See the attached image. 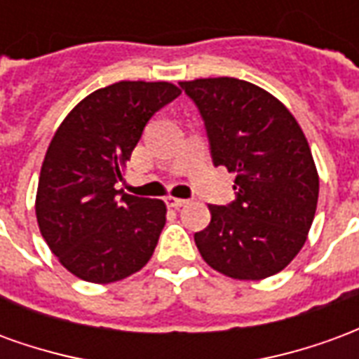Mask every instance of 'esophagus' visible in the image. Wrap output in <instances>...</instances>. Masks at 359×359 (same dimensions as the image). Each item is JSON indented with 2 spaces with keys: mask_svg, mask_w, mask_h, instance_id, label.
<instances>
[{
  "mask_svg": "<svg viewBox=\"0 0 359 359\" xmlns=\"http://www.w3.org/2000/svg\"><path fill=\"white\" fill-rule=\"evenodd\" d=\"M165 203H167V208H182V205H187L188 200H182V198H172V196H169V198H165Z\"/></svg>",
  "mask_w": 359,
  "mask_h": 359,
  "instance_id": "obj_1",
  "label": "esophagus"
}]
</instances>
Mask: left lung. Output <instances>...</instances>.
<instances>
[{
    "label": "left lung",
    "instance_id": "obj_1",
    "mask_svg": "<svg viewBox=\"0 0 359 359\" xmlns=\"http://www.w3.org/2000/svg\"><path fill=\"white\" fill-rule=\"evenodd\" d=\"M202 113L213 163L236 172V202L210 205L194 234L203 262L226 277L262 280L308 241L319 175L298 121L277 97L231 76L180 82Z\"/></svg>",
    "mask_w": 359,
    "mask_h": 359
}]
</instances>
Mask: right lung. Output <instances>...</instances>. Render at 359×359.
<instances>
[{
    "label": "right lung",
    "instance_id": "add662e5",
    "mask_svg": "<svg viewBox=\"0 0 359 359\" xmlns=\"http://www.w3.org/2000/svg\"><path fill=\"white\" fill-rule=\"evenodd\" d=\"M179 94L171 82H115L76 103L53 134L38 180L36 219L74 277L109 285L149 262L167 205L123 194L115 184L149 117Z\"/></svg>",
    "mask_w": 359,
    "mask_h": 359
}]
</instances>
